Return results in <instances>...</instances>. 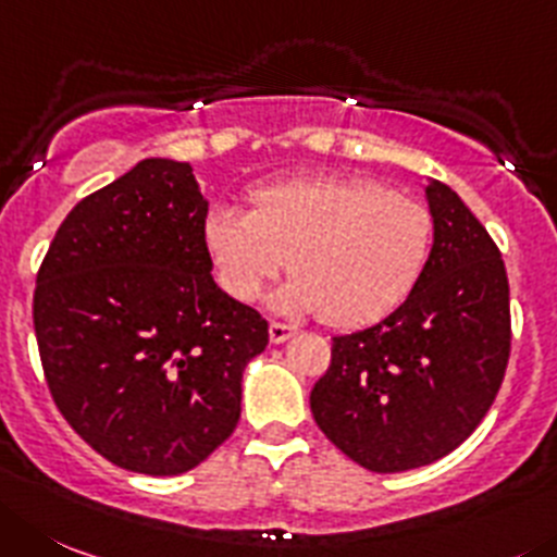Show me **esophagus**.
<instances>
[{
  "label": "esophagus",
  "mask_w": 557,
  "mask_h": 557,
  "mask_svg": "<svg viewBox=\"0 0 557 557\" xmlns=\"http://www.w3.org/2000/svg\"><path fill=\"white\" fill-rule=\"evenodd\" d=\"M294 326H288V324H277V321H274V324H269V341L274 343V346H277V343H285L288 341V337H294Z\"/></svg>",
  "instance_id": "1"
}]
</instances>
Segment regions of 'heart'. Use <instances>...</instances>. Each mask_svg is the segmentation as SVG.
Returning a JSON list of instances; mask_svg holds the SVG:
<instances>
[{
    "mask_svg": "<svg viewBox=\"0 0 557 557\" xmlns=\"http://www.w3.org/2000/svg\"><path fill=\"white\" fill-rule=\"evenodd\" d=\"M247 200L249 211L214 206L202 225L216 280L238 302L288 263L272 310L351 330L393 313L429 263V208L379 181L319 173L255 186Z\"/></svg>",
    "mask_w": 557,
    "mask_h": 557,
    "instance_id": "heart-1",
    "label": "heart"
}]
</instances>
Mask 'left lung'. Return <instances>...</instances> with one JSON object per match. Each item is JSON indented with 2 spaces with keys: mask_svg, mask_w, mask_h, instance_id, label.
Returning a JSON list of instances; mask_svg holds the SVG:
<instances>
[{
  "mask_svg": "<svg viewBox=\"0 0 557 557\" xmlns=\"http://www.w3.org/2000/svg\"><path fill=\"white\" fill-rule=\"evenodd\" d=\"M434 244L389 315L332 337L310 409L335 448L371 472H404L459 448L490 412L511 351L500 249L450 186H423Z\"/></svg>",
  "mask_w": 557,
  "mask_h": 557,
  "instance_id": "8db88e82",
  "label": "left lung"
}]
</instances>
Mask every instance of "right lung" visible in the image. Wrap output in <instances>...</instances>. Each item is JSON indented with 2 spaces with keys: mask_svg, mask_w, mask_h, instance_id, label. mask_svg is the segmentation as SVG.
I'll use <instances>...</instances> for the list:
<instances>
[{
  "mask_svg": "<svg viewBox=\"0 0 557 557\" xmlns=\"http://www.w3.org/2000/svg\"><path fill=\"white\" fill-rule=\"evenodd\" d=\"M208 200L189 161L143 159L57 231L33 319L51 398L123 470L181 475L242 414L269 324L211 277Z\"/></svg>",
  "mask_w": 557,
  "mask_h": 557,
  "instance_id": "add662e5",
  "label": "right lung"
}]
</instances>
